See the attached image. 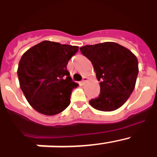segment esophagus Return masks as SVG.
Wrapping results in <instances>:
<instances>
[{
    "instance_id": "obj_1",
    "label": "esophagus",
    "mask_w": 157,
    "mask_h": 157,
    "mask_svg": "<svg viewBox=\"0 0 157 157\" xmlns=\"http://www.w3.org/2000/svg\"><path fill=\"white\" fill-rule=\"evenodd\" d=\"M86 81H87V78L86 77H83L82 81V85H84V84L86 82Z\"/></svg>"
}]
</instances>
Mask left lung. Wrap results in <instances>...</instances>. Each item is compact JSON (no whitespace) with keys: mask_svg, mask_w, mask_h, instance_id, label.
<instances>
[{"mask_svg":"<svg viewBox=\"0 0 157 157\" xmlns=\"http://www.w3.org/2000/svg\"><path fill=\"white\" fill-rule=\"evenodd\" d=\"M80 51L92 63L100 82L98 98L90 101L97 110L112 112L120 108L132 94L138 74V59L116 42L85 45Z\"/></svg>","mask_w":157,"mask_h":157,"instance_id":"1","label":"left lung"}]
</instances>
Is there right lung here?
Masks as SVG:
<instances>
[{
	"label": "right lung",
	"instance_id": "add662e5",
	"mask_svg": "<svg viewBox=\"0 0 157 157\" xmlns=\"http://www.w3.org/2000/svg\"><path fill=\"white\" fill-rule=\"evenodd\" d=\"M78 46L43 41L29 48L19 60V86L28 103L45 116L59 114L71 103L72 90L78 84L67 70Z\"/></svg>",
	"mask_w": 157,
	"mask_h": 157
}]
</instances>
